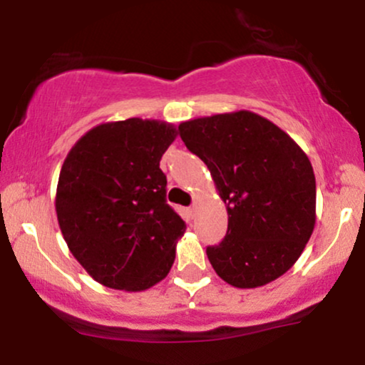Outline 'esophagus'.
Wrapping results in <instances>:
<instances>
[{
  "instance_id": "obj_1",
  "label": "esophagus",
  "mask_w": 365,
  "mask_h": 365,
  "mask_svg": "<svg viewBox=\"0 0 365 365\" xmlns=\"http://www.w3.org/2000/svg\"><path fill=\"white\" fill-rule=\"evenodd\" d=\"M195 211H197V204L194 202L190 207H188V212H190V215H195Z\"/></svg>"
}]
</instances>
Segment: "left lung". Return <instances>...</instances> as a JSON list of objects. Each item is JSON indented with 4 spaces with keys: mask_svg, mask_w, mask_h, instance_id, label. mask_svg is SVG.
<instances>
[{
    "mask_svg": "<svg viewBox=\"0 0 365 365\" xmlns=\"http://www.w3.org/2000/svg\"><path fill=\"white\" fill-rule=\"evenodd\" d=\"M187 149L206 163L228 211V230L206 249L221 279L255 288L287 273L316 225V178L288 133L252 111L180 123Z\"/></svg>",
    "mask_w": 365,
    "mask_h": 365,
    "instance_id": "1",
    "label": "left lung"
}]
</instances>
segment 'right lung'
I'll use <instances>...</instances> for the list:
<instances>
[{"label": "right lung", "instance_id": "obj_1", "mask_svg": "<svg viewBox=\"0 0 365 365\" xmlns=\"http://www.w3.org/2000/svg\"><path fill=\"white\" fill-rule=\"evenodd\" d=\"M173 125L128 118L94 127L66 156L56 215L73 257L98 283L148 290L166 278L185 221L166 202L159 168Z\"/></svg>", "mask_w": 365, "mask_h": 365}]
</instances>
